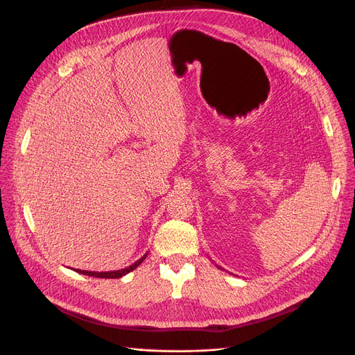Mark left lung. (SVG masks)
I'll return each instance as SVG.
<instances>
[{
    "label": "left lung",
    "mask_w": 355,
    "mask_h": 355,
    "mask_svg": "<svg viewBox=\"0 0 355 355\" xmlns=\"http://www.w3.org/2000/svg\"><path fill=\"white\" fill-rule=\"evenodd\" d=\"M220 269H221V268H220Z\"/></svg>",
    "instance_id": "8db88e82"
}]
</instances>
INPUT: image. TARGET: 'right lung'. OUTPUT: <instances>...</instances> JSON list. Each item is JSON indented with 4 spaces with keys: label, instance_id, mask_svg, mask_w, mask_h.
<instances>
[{
    "label": "right lung",
    "instance_id": "obj_1",
    "mask_svg": "<svg viewBox=\"0 0 355 355\" xmlns=\"http://www.w3.org/2000/svg\"><path fill=\"white\" fill-rule=\"evenodd\" d=\"M148 254V253H146ZM146 254H144L139 260H137V262L134 265H130L125 269H119V270H110V272H90V270H80V269H74L78 273H82V275H87V276H93V277H102V279H118V277H122L125 275H128L129 272H132L134 269H137L142 262L144 259L146 257Z\"/></svg>",
    "mask_w": 355,
    "mask_h": 355
}]
</instances>
